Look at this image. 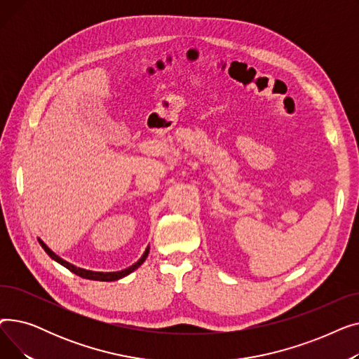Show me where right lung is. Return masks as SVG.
Returning <instances> with one entry per match:
<instances>
[{"label": "right lung", "mask_w": 359, "mask_h": 359, "mask_svg": "<svg viewBox=\"0 0 359 359\" xmlns=\"http://www.w3.org/2000/svg\"><path fill=\"white\" fill-rule=\"evenodd\" d=\"M39 240V243H41V246L43 248V250L50 256V259H53L55 262H58L60 265H62V266H65L68 271H71L72 273H75V275H79V276H81V278H86V279H91V280H103V282H110V280H118V279H121V278H125L126 275H129V273H132L134 272L135 269H138L142 263L145 262V259H147V256H148V253H149V246L145 249V252H144V255L134 263V265L132 266H129V268H126V269H122V271H118V272H96V271H88V269H83V268H79V266H75V265H72V263H69V262H67V260H64L62 257H60L56 253H53L46 244L41 240V238H37Z\"/></svg>", "instance_id": "right-lung-1"}]
</instances>
